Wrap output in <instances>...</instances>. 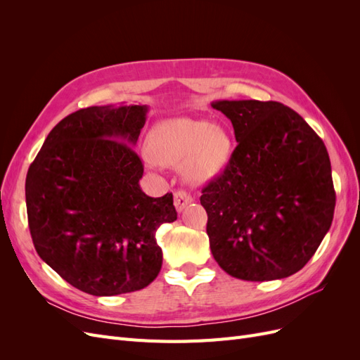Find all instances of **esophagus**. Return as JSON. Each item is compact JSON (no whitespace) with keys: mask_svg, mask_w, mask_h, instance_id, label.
<instances>
[{"mask_svg":"<svg viewBox=\"0 0 360 360\" xmlns=\"http://www.w3.org/2000/svg\"><path fill=\"white\" fill-rule=\"evenodd\" d=\"M192 201H193L192 197H191V195H188L186 192L179 191V192L174 193V205H176V210H177L179 213L183 212L184 207H186L188 204H191Z\"/></svg>","mask_w":360,"mask_h":360,"instance_id":"obj_1","label":"esophagus"}]
</instances>
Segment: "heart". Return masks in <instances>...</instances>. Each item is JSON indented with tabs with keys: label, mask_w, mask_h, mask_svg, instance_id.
Returning <instances> with one entry per match:
<instances>
[{
	"label": "heart",
	"mask_w": 360,
	"mask_h": 360,
	"mask_svg": "<svg viewBox=\"0 0 360 360\" xmlns=\"http://www.w3.org/2000/svg\"><path fill=\"white\" fill-rule=\"evenodd\" d=\"M147 148L162 165H180L186 181L204 184L216 179L228 165L233 139L221 124L179 117L156 123L147 136Z\"/></svg>",
	"instance_id": "b5f03b06"
}]
</instances>
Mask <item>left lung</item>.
Here are the masks:
<instances>
[{"label":"left lung","mask_w":360,"mask_h":360,"mask_svg":"<svg viewBox=\"0 0 360 360\" xmlns=\"http://www.w3.org/2000/svg\"><path fill=\"white\" fill-rule=\"evenodd\" d=\"M231 120L237 147L224 174L202 189L216 263L243 281L299 271L328 234L335 189L328 150L279 102L216 101Z\"/></svg>","instance_id":"obj_1"}]
</instances>
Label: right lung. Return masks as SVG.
Instances as JSON below:
<instances>
[{
	"instance_id": "obj_1",
	"label": "right lung",
	"mask_w": 360,
	"mask_h": 360,
	"mask_svg": "<svg viewBox=\"0 0 360 360\" xmlns=\"http://www.w3.org/2000/svg\"><path fill=\"white\" fill-rule=\"evenodd\" d=\"M147 105L79 110L53 127L25 180L28 225L39 257L93 296L143 290L159 275L156 231L177 219L172 193L139 186L134 147Z\"/></svg>"
}]
</instances>
